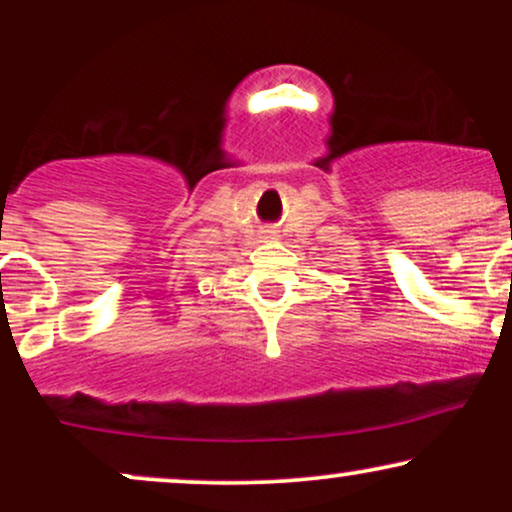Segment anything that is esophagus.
I'll return each instance as SVG.
<instances>
[{
    "mask_svg": "<svg viewBox=\"0 0 512 512\" xmlns=\"http://www.w3.org/2000/svg\"><path fill=\"white\" fill-rule=\"evenodd\" d=\"M262 238H276V231L274 228H262Z\"/></svg>",
    "mask_w": 512,
    "mask_h": 512,
    "instance_id": "esophagus-1",
    "label": "esophagus"
}]
</instances>
